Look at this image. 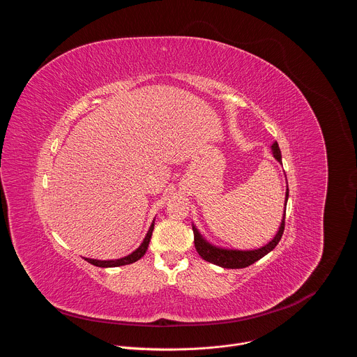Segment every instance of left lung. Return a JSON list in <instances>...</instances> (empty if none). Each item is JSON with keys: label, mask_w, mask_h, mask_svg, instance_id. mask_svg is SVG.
<instances>
[{"label": "left lung", "mask_w": 357, "mask_h": 357, "mask_svg": "<svg viewBox=\"0 0 357 357\" xmlns=\"http://www.w3.org/2000/svg\"><path fill=\"white\" fill-rule=\"evenodd\" d=\"M271 149H273L274 158L278 162H281V151H280L277 141L271 145ZM287 200H288V185H287V193H285V208H287ZM284 227H285V211H284V216L281 220V226H280L275 237L270 243H267L264 247L257 248V250H229V248H220V247H216V245H212L211 243H208L205 238L202 237L199 230L192 225L193 236H195L193 237L195 247H196V251L199 252V256L203 260H206L216 266H220L223 268H245V267L256 263L257 260L263 259L266 254H268L271 250H274L275 245L280 243L282 233H284Z\"/></svg>", "instance_id": "obj_1"}]
</instances>
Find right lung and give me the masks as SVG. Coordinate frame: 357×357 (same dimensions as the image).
Wrapping results in <instances>:
<instances>
[{"mask_svg":"<svg viewBox=\"0 0 357 357\" xmlns=\"http://www.w3.org/2000/svg\"><path fill=\"white\" fill-rule=\"evenodd\" d=\"M152 230H154V223L151 225L144 241L141 243V245L132 251L131 254H128L127 257H123V259H119V260H109V261H101V260H93V259H84L87 263L96 266V267H103V268H107V267H119V266H126V264H132L135 261H138L148 248V244H149V240H151V236H152Z\"/></svg>","mask_w":357,"mask_h":357,"instance_id":"right-lung-1","label":"right lung"}]
</instances>
